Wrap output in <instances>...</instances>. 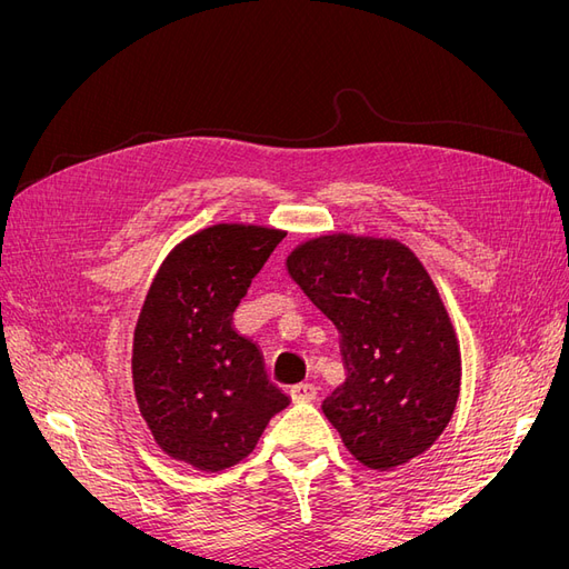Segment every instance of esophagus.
Wrapping results in <instances>:
<instances>
[{
  "instance_id": "34e87169",
  "label": "esophagus",
  "mask_w": 569,
  "mask_h": 569,
  "mask_svg": "<svg viewBox=\"0 0 569 569\" xmlns=\"http://www.w3.org/2000/svg\"><path fill=\"white\" fill-rule=\"evenodd\" d=\"M289 396H291V401H295V403H311V401L318 399V389H316V385L306 382V385L291 387Z\"/></svg>"
}]
</instances>
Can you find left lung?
Wrapping results in <instances>:
<instances>
[{
    "label": "left lung",
    "mask_w": 569,
    "mask_h": 569,
    "mask_svg": "<svg viewBox=\"0 0 569 569\" xmlns=\"http://www.w3.org/2000/svg\"><path fill=\"white\" fill-rule=\"evenodd\" d=\"M289 274L339 330L347 382L322 401L343 446L389 470L449 425L460 353L435 282L396 239L327 234L287 258Z\"/></svg>",
    "instance_id": "1"
}]
</instances>
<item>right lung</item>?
Wrapping results in <instances>:
<instances>
[{
    "instance_id": "right-lung-1",
    "label": "right lung",
    "mask_w": 569,
    "mask_h": 569,
    "mask_svg": "<svg viewBox=\"0 0 569 569\" xmlns=\"http://www.w3.org/2000/svg\"><path fill=\"white\" fill-rule=\"evenodd\" d=\"M282 237L256 226L206 228L166 258L142 306L132 347L137 403L161 449L192 468H232L289 406L258 343L232 325Z\"/></svg>"
}]
</instances>
